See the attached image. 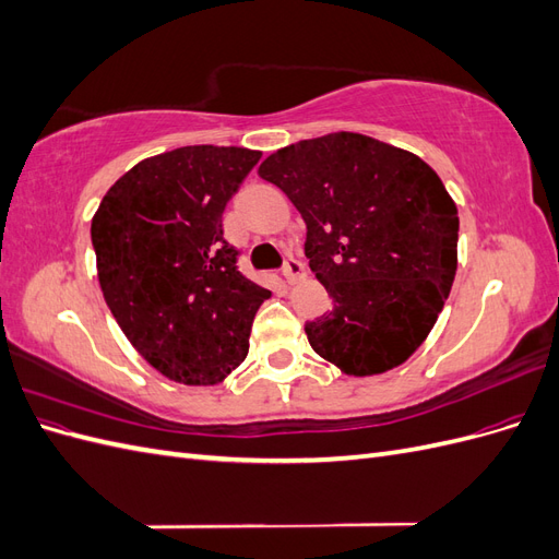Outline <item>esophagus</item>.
I'll use <instances>...</instances> for the list:
<instances>
[{
  "mask_svg": "<svg viewBox=\"0 0 559 559\" xmlns=\"http://www.w3.org/2000/svg\"><path fill=\"white\" fill-rule=\"evenodd\" d=\"M284 277H286V282H289V284L300 282L302 277H306V263L289 257V259H286V263H284Z\"/></svg>",
  "mask_w": 559,
  "mask_h": 559,
  "instance_id": "esophagus-1",
  "label": "esophagus"
}]
</instances>
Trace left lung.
Wrapping results in <instances>:
<instances>
[{"instance_id":"1","label":"left lung","mask_w":559,"mask_h":559,"mask_svg":"<svg viewBox=\"0 0 559 559\" xmlns=\"http://www.w3.org/2000/svg\"><path fill=\"white\" fill-rule=\"evenodd\" d=\"M259 177L300 212L310 270L333 298L306 324L312 349L347 376L401 366L433 329L456 273L460 216L441 177L359 132L284 146Z\"/></svg>"}]
</instances>
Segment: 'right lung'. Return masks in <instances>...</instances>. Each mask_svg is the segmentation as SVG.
<instances>
[{"mask_svg": "<svg viewBox=\"0 0 559 559\" xmlns=\"http://www.w3.org/2000/svg\"><path fill=\"white\" fill-rule=\"evenodd\" d=\"M261 151L181 146L144 158L99 202L91 238L107 306L132 347L181 384H216L249 352L270 292L238 270L222 214Z\"/></svg>", "mask_w": 559, "mask_h": 559, "instance_id": "add662e5", "label": "right lung"}]
</instances>
